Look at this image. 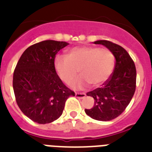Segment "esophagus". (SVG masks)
<instances>
[{"label":"esophagus","instance_id":"1","mask_svg":"<svg viewBox=\"0 0 152 152\" xmlns=\"http://www.w3.org/2000/svg\"><path fill=\"white\" fill-rule=\"evenodd\" d=\"M76 97H78V98H83L86 96V94L85 93H76Z\"/></svg>","mask_w":152,"mask_h":152}]
</instances>
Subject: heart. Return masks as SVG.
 I'll return each instance as SVG.
<instances>
[{
    "label": "heart",
    "mask_w": 152,
    "mask_h": 152,
    "mask_svg": "<svg viewBox=\"0 0 152 152\" xmlns=\"http://www.w3.org/2000/svg\"><path fill=\"white\" fill-rule=\"evenodd\" d=\"M54 65L64 83L70 84L77 76L81 75L72 83V87L81 89L90 84L99 87L112 76L115 69V56L108 48L82 46L70 49L66 56L55 57Z\"/></svg>",
    "instance_id": "obj_1"
}]
</instances>
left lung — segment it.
I'll return each mask as SVG.
<instances>
[{
  "label": "left lung",
  "mask_w": 152,
  "mask_h": 152,
  "mask_svg": "<svg viewBox=\"0 0 152 152\" xmlns=\"http://www.w3.org/2000/svg\"><path fill=\"white\" fill-rule=\"evenodd\" d=\"M112 50L115 58L114 71L102 87L87 93L94 99V105L85 109L86 114L99 121H110L121 115L127 107L136 90L137 71L135 64L128 52L108 40H97Z\"/></svg>",
  "instance_id": "8db88e82"
}]
</instances>
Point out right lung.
Wrapping results in <instances>:
<instances>
[{
	"mask_svg": "<svg viewBox=\"0 0 152 152\" xmlns=\"http://www.w3.org/2000/svg\"><path fill=\"white\" fill-rule=\"evenodd\" d=\"M69 45L64 41L44 40L25 50L15 69L13 89L17 104L28 118L40 124L61 116L65 103L75 93L59 78L55 55Z\"/></svg>",
	"mask_w": 152,
	"mask_h": 152,
	"instance_id": "1",
	"label": "right lung"
}]
</instances>
